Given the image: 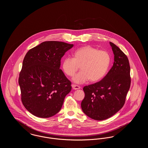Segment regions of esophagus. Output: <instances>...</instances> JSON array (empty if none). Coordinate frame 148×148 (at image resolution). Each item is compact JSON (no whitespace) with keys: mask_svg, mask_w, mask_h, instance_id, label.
<instances>
[{"mask_svg":"<svg viewBox=\"0 0 148 148\" xmlns=\"http://www.w3.org/2000/svg\"><path fill=\"white\" fill-rule=\"evenodd\" d=\"M71 86H72V88H73V89L74 90H77V89H80V87L79 86H78V85H77L73 84Z\"/></svg>","mask_w":148,"mask_h":148,"instance_id":"1","label":"esophagus"}]
</instances>
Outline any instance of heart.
Listing matches in <instances>:
<instances>
[{
    "label": "heart",
    "instance_id": "obj_1",
    "mask_svg": "<svg viewBox=\"0 0 148 148\" xmlns=\"http://www.w3.org/2000/svg\"><path fill=\"white\" fill-rule=\"evenodd\" d=\"M74 58L66 57L63 61L64 72L69 77L74 75L80 66L81 71L73 78L77 84H83L88 80L96 82L106 75L111 62L109 53L106 50H98L90 45L76 50Z\"/></svg>",
    "mask_w": 148,
    "mask_h": 148
}]
</instances>
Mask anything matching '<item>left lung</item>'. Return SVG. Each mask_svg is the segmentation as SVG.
<instances>
[{
    "instance_id": "left-lung-1",
    "label": "left lung",
    "mask_w": 148,
    "mask_h": 148,
    "mask_svg": "<svg viewBox=\"0 0 148 148\" xmlns=\"http://www.w3.org/2000/svg\"><path fill=\"white\" fill-rule=\"evenodd\" d=\"M109 44L114 55L112 68L101 80L83 88L82 110L96 120L108 119L121 109L130 86V67L127 56L115 44Z\"/></svg>"
}]
</instances>
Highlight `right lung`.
Listing matches in <instances>:
<instances>
[{"mask_svg":"<svg viewBox=\"0 0 148 148\" xmlns=\"http://www.w3.org/2000/svg\"><path fill=\"white\" fill-rule=\"evenodd\" d=\"M74 46L66 42L47 41L29 50L19 74L21 101L37 117L47 118L58 113L71 82L60 69V60Z\"/></svg>","mask_w":148,"mask_h":148,"instance_id":"1","label":"right lung"}]
</instances>
